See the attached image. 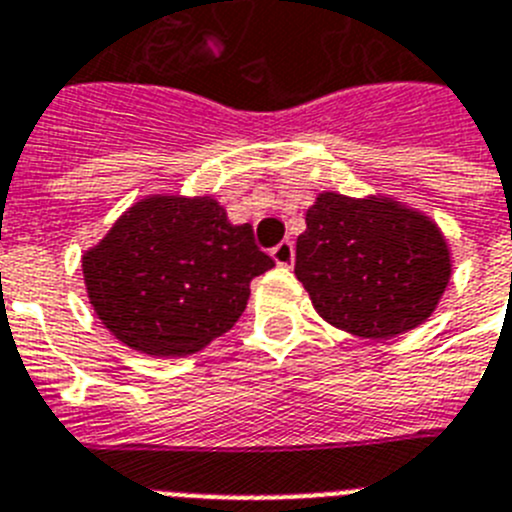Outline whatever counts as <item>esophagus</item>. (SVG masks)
I'll return each instance as SVG.
<instances>
[{
  "label": "esophagus",
  "mask_w": 512,
  "mask_h": 512,
  "mask_svg": "<svg viewBox=\"0 0 512 512\" xmlns=\"http://www.w3.org/2000/svg\"><path fill=\"white\" fill-rule=\"evenodd\" d=\"M270 255H273V260L278 262L280 267H290V265H293V260H296V250H293V242H288V239H285V242H280L278 247H273V252H270Z\"/></svg>",
  "instance_id": "esophagus-1"
}]
</instances>
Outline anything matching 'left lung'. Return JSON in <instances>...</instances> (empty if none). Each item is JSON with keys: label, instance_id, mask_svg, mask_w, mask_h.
<instances>
[{"label": "left lung", "instance_id": "left-lung-1", "mask_svg": "<svg viewBox=\"0 0 512 512\" xmlns=\"http://www.w3.org/2000/svg\"><path fill=\"white\" fill-rule=\"evenodd\" d=\"M296 278L331 326L390 339L436 311L451 278L449 245L426 214L400 201L324 191L296 242Z\"/></svg>", "mask_w": 512, "mask_h": 512}]
</instances>
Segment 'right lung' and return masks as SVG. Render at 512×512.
Masks as SVG:
<instances>
[{"mask_svg":"<svg viewBox=\"0 0 512 512\" xmlns=\"http://www.w3.org/2000/svg\"><path fill=\"white\" fill-rule=\"evenodd\" d=\"M275 262L250 224L211 196H147L81 257L89 301L119 342L150 357H186L227 334L252 278Z\"/></svg>","mask_w":512,"mask_h":512,"instance_id":"right-lung-1","label":"right lung"}]
</instances>
